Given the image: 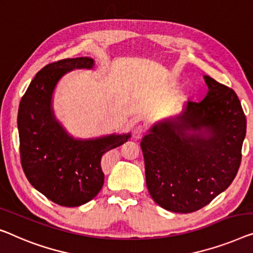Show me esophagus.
<instances>
[{
	"instance_id": "esophagus-1",
	"label": "esophagus",
	"mask_w": 253,
	"mask_h": 253,
	"mask_svg": "<svg viewBox=\"0 0 253 253\" xmlns=\"http://www.w3.org/2000/svg\"><path fill=\"white\" fill-rule=\"evenodd\" d=\"M144 134H145V128L143 127V126L138 125V126H136V127L134 128V130H133V137H134L135 139L142 138L143 135H144Z\"/></svg>"
}]
</instances>
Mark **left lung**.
Returning a JSON list of instances; mask_svg holds the SVG:
<instances>
[{
    "label": "left lung",
    "instance_id": "8db88e82",
    "mask_svg": "<svg viewBox=\"0 0 253 253\" xmlns=\"http://www.w3.org/2000/svg\"><path fill=\"white\" fill-rule=\"evenodd\" d=\"M203 78L206 96L154 124L141 141L149 193L172 212H193L210 203L231 185L242 158L247 119L239 97Z\"/></svg>",
    "mask_w": 253,
    "mask_h": 253
}]
</instances>
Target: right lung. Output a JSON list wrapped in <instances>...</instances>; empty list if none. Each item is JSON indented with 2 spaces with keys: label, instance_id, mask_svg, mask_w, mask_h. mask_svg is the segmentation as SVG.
<instances>
[{
  "label": "right lung",
  "instance_id": "1",
  "mask_svg": "<svg viewBox=\"0 0 253 253\" xmlns=\"http://www.w3.org/2000/svg\"><path fill=\"white\" fill-rule=\"evenodd\" d=\"M94 60L82 56L45 66L30 83L18 110L21 166L29 183L62 207H79L94 199L104 183L102 156L130 137L110 134L76 138L56 119L53 93L67 73L93 69Z\"/></svg>",
  "mask_w": 253,
  "mask_h": 253
}]
</instances>
